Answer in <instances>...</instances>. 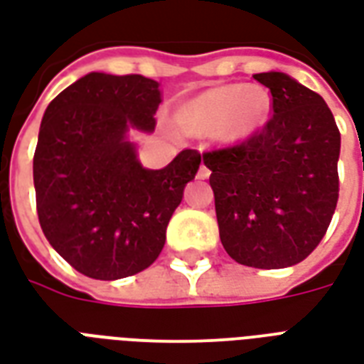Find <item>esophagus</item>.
<instances>
[{
    "label": "esophagus",
    "instance_id": "34e87169",
    "mask_svg": "<svg viewBox=\"0 0 364 364\" xmlns=\"http://www.w3.org/2000/svg\"><path fill=\"white\" fill-rule=\"evenodd\" d=\"M198 177H200V179H208L210 177V169L206 168V166H200V169H198Z\"/></svg>",
    "mask_w": 364,
    "mask_h": 364
}]
</instances>
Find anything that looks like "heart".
Wrapping results in <instances>:
<instances>
[{"label":"heart","mask_w":364,"mask_h":364,"mask_svg":"<svg viewBox=\"0 0 364 364\" xmlns=\"http://www.w3.org/2000/svg\"><path fill=\"white\" fill-rule=\"evenodd\" d=\"M270 96L258 86L228 85L210 88L177 112V121L191 133H216L237 141L257 131L268 117Z\"/></svg>","instance_id":"b5f03b06"}]
</instances>
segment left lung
<instances>
[{
  "label": "left lung",
  "mask_w": 364,
  "mask_h": 364,
  "mask_svg": "<svg viewBox=\"0 0 364 364\" xmlns=\"http://www.w3.org/2000/svg\"><path fill=\"white\" fill-rule=\"evenodd\" d=\"M255 79L270 88V121L203 160L223 249L239 264L276 270L305 260L332 222L341 139L320 94L285 73Z\"/></svg>",
  "instance_id": "1"
}]
</instances>
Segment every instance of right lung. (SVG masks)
Segmentation results:
<instances>
[{
  "instance_id": "right-lung-1",
  "label": "right lung",
  "mask_w": 364,
  "mask_h": 364,
  "mask_svg": "<svg viewBox=\"0 0 364 364\" xmlns=\"http://www.w3.org/2000/svg\"><path fill=\"white\" fill-rule=\"evenodd\" d=\"M160 102V85L142 75L88 73L46 107L32 164L38 220L88 278H127L152 264L198 171L191 148L166 168L141 166L127 133H152Z\"/></svg>"
}]
</instances>
